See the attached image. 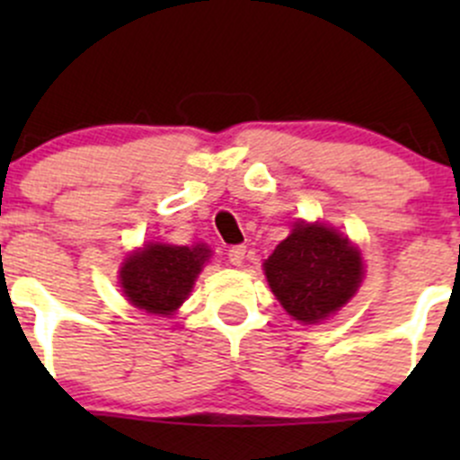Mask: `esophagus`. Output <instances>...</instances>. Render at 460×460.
<instances>
[{
  "label": "esophagus",
  "instance_id": "34e87169",
  "mask_svg": "<svg viewBox=\"0 0 460 460\" xmlns=\"http://www.w3.org/2000/svg\"><path fill=\"white\" fill-rule=\"evenodd\" d=\"M244 253H247V247H244V244H235V247L229 249V262L234 264V267H243Z\"/></svg>",
  "mask_w": 460,
  "mask_h": 460
}]
</instances>
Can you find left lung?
Instances as JSON below:
<instances>
[{"instance_id": "1", "label": "left lung", "mask_w": 460, "mask_h": 460, "mask_svg": "<svg viewBox=\"0 0 460 460\" xmlns=\"http://www.w3.org/2000/svg\"><path fill=\"white\" fill-rule=\"evenodd\" d=\"M264 276L285 312L314 324L345 307L363 282V256L349 238L323 222H296L264 260Z\"/></svg>"}]
</instances>
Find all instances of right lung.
Wrapping results in <instances>:
<instances>
[{
  "mask_svg": "<svg viewBox=\"0 0 460 460\" xmlns=\"http://www.w3.org/2000/svg\"><path fill=\"white\" fill-rule=\"evenodd\" d=\"M208 256L211 249L207 244H144L119 267L122 294L133 307L146 314L173 316L191 294Z\"/></svg>",
  "mask_w": 460,
  "mask_h": 460,
  "instance_id": "1",
  "label": "right lung"
}]
</instances>
